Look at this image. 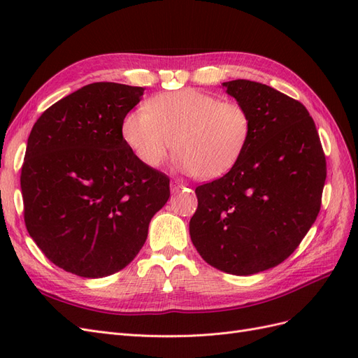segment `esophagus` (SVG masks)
Returning <instances> with one entry per match:
<instances>
[{"mask_svg": "<svg viewBox=\"0 0 358 358\" xmlns=\"http://www.w3.org/2000/svg\"><path fill=\"white\" fill-rule=\"evenodd\" d=\"M185 187H187V183L183 182V180H180V179H173L171 183H170V188H171L173 192H176V191L185 188Z\"/></svg>", "mask_w": 358, "mask_h": 358, "instance_id": "34e87169", "label": "esophagus"}]
</instances>
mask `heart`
<instances>
[{
  "label": "heart",
  "instance_id": "b5f03b06",
  "mask_svg": "<svg viewBox=\"0 0 358 358\" xmlns=\"http://www.w3.org/2000/svg\"><path fill=\"white\" fill-rule=\"evenodd\" d=\"M252 115L236 100L199 90L162 92L124 116L121 134L134 157L157 169L176 149L178 166L199 179L229 173L252 136Z\"/></svg>",
  "mask_w": 358,
  "mask_h": 358
}]
</instances>
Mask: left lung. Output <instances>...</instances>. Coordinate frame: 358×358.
Wrapping results in <instances>:
<instances>
[{
	"label": "left lung",
	"instance_id": "obj_1",
	"mask_svg": "<svg viewBox=\"0 0 358 358\" xmlns=\"http://www.w3.org/2000/svg\"><path fill=\"white\" fill-rule=\"evenodd\" d=\"M222 85L251 112L252 136L229 173L196 188L189 234L206 263L246 276L296 251L320 213L327 166L300 101L258 82Z\"/></svg>",
	"mask_w": 358,
	"mask_h": 358
}]
</instances>
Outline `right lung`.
<instances>
[{"label":"right lung","instance_id":"add662e5","mask_svg":"<svg viewBox=\"0 0 358 358\" xmlns=\"http://www.w3.org/2000/svg\"><path fill=\"white\" fill-rule=\"evenodd\" d=\"M140 86L86 85L41 113L20 171L24 220L50 262L83 278L128 266L170 197V179L140 162L121 134Z\"/></svg>","mask_w":358,"mask_h":358}]
</instances>
